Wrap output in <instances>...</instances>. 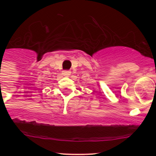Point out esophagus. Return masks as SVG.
Here are the masks:
<instances>
[{"label":"esophagus","mask_w":156,"mask_h":156,"mask_svg":"<svg viewBox=\"0 0 156 156\" xmlns=\"http://www.w3.org/2000/svg\"><path fill=\"white\" fill-rule=\"evenodd\" d=\"M70 74H71V71L69 70L62 71V75H65V76H69V75H70Z\"/></svg>","instance_id":"obj_1"}]
</instances>
